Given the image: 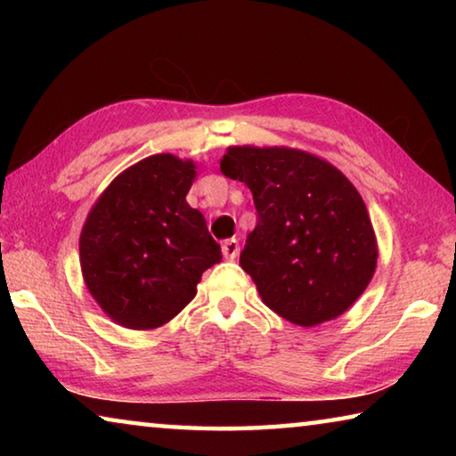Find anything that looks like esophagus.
Segmentation results:
<instances>
[{"label":"esophagus","mask_w":456,"mask_h":456,"mask_svg":"<svg viewBox=\"0 0 456 456\" xmlns=\"http://www.w3.org/2000/svg\"><path fill=\"white\" fill-rule=\"evenodd\" d=\"M221 251L225 259H235L239 256V241L237 239H227V241H223Z\"/></svg>","instance_id":"esophagus-1"}]
</instances>
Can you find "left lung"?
<instances>
[{"instance_id":"1","label":"left lung","mask_w":456,"mask_h":456,"mask_svg":"<svg viewBox=\"0 0 456 456\" xmlns=\"http://www.w3.org/2000/svg\"><path fill=\"white\" fill-rule=\"evenodd\" d=\"M221 173L249 187L257 225L239 264L267 307L297 326L338 318L376 269V237L360 192L314 154L231 146Z\"/></svg>"}]
</instances>
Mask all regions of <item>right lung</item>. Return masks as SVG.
Returning <instances> with one entry per match:
<instances>
[{
    "label": "right lung",
    "instance_id": "add662e5",
    "mask_svg": "<svg viewBox=\"0 0 456 456\" xmlns=\"http://www.w3.org/2000/svg\"><path fill=\"white\" fill-rule=\"evenodd\" d=\"M195 165L154 154L110 183L80 235L88 289L114 322L152 330L192 297L203 272L221 261L205 217L187 203Z\"/></svg>",
    "mask_w": 456,
    "mask_h": 456
}]
</instances>
